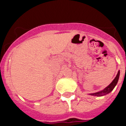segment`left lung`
Segmentation results:
<instances>
[{"mask_svg":"<svg viewBox=\"0 0 126 126\" xmlns=\"http://www.w3.org/2000/svg\"><path fill=\"white\" fill-rule=\"evenodd\" d=\"M119 75H120V71H118V73L117 74L116 77L115 78V79L113 80L112 83L110 84H109L108 86L107 87H106L103 90L101 91V92H97V93H92V95H94V96H104L105 94H108L110 92H111L113 90V89L114 88L115 86H116L117 83L118 82V80H119Z\"/></svg>","mask_w":126,"mask_h":126,"instance_id":"1","label":"left lung"}]
</instances>
